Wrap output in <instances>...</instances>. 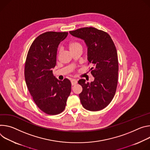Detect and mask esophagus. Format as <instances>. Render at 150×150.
<instances>
[{
  "label": "esophagus",
  "mask_w": 150,
  "mask_h": 150,
  "mask_svg": "<svg viewBox=\"0 0 150 150\" xmlns=\"http://www.w3.org/2000/svg\"><path fill=\"white\" fill-rule=\"evenodd\" d=\"M71 83L72 86H73V85H76V84L77 83V81L76 80H75V79H72V80H71Z\"/></svg>",
  "instance_id": "1"
}]
</instances>
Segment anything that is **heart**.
<instances>
[{
    "instance_id": "obj_1",
    "label": "heart",
    "mask_w": 150,
    "mask_h": 150,
    "mask_svg": "<svg viewBox=\"0 0 150 150\" xmlns=\"http://www.w3.org/2000/svg\"><path fill=\"white\" fill-rule=\"evenodd\" d=\"M68 47L70 49V51L73 53V52L77 51L79 49H81V44L77 41H71L70 42L69 45Z\"/></svg>"
}]
</instances>
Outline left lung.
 I'll list each match as a JSON object with an SVG mask.
<instances>
[{"instance_id": "obj_1", "label": "left lung", "mask_w": 150, "mask_h": 150, "mask_svg": "<svg viewBox=\"0 0 150 150\" xmlns=\"http://www.w3.org/2000/svg\"><path fill=\"white\" fill-rule=\"evenodd\" d=\"M70 34L83 40L88 47V60L94 80L78 83L83 88L79 94L81 105L85 109L96 111L105 108L112 101L117 89L119 62L117 50L107 33L94 27H84Z\"/></svg>"}]
</instances>
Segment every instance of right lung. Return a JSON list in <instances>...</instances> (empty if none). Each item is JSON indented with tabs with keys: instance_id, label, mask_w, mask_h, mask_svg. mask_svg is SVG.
I'll return each mask as SVG.
<instances>
[{
	"instance_id": "add662e5",
	"label": "right lung",
	"mask_w": 150,
	"mask_h": 150,
	"mask_svg": "<svg viewBox=\"0 0 150 150\" xmlns=\"http://www.w3.org/2000/svg\"><path fill=\"white\" fill-rule=\"evenodd\" d=\"M67 35L68 32L43 33L33 41L26 58L24 76L28 89L37 106L49 115L64 111L71 92L70 81L59 80L52 73L58 45Z\"/></svg>"
}]
</instances>
